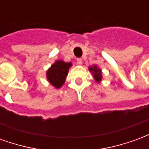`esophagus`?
<instances>
[{"instance_id":"esophagus-1","label":"esophagus","mask_w":149,"mask_h":149,"mask_svg":"<svg viewBox=\"0 0 149 149\" xmlns=\"http://www.w3.org/2000/svg\"><path fill=\"white\" fill-rule=\"evenodd\" d=\"M77 62L78 65H81V64H82V59L77 58Z\"/></svg>"}]
</instances>
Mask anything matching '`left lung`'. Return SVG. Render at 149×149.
<instances>
[{"label":"left lung","mask_w":149,"mask_h":149,"mask_svg":"<svg viewBox=\"0 0 149 149\" xmlns=\"http://www.w3.org/2000/svg\"><path fill=\"white\" fill-rule=\"evenodd\" d=\"M88 69L93 75L94 80L97 82H98V83L100 82L101 80H102V72H101V70H100V68H97V66H96V65H93V66L89 67Z\"/></svg>","instance_id":"obj_1"}]
</instances>
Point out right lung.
I'll return each mask as SVG.
<instances>
[{
	"label": "right lung",
	"instance_id": "1",
	"mask_svg": "<svg viewBox=\"0 0 149 149\" xmlns=\"http://www.w3.org/2000/svg\"><path fill=\"white\" fill-rule=\"evenodd\" d=\"M71 66V62L67 63L63 61H56L46 72L49 83L56 88H60L65 82V79Z\"/></svg>",
	"mask_w": 149,
	"mask_h": 149
}]
</instances>
